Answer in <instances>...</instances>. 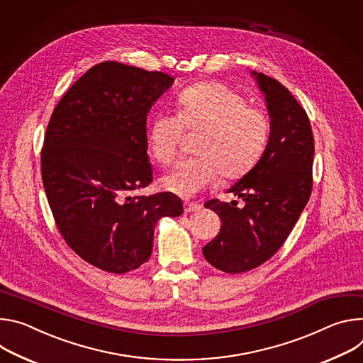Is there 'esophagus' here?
<instances>
[{"mask_svg":"<svg viewBox=\"0 0 363 363\" xmlns=\"http://www.w3.org/2000/svg\"><path fill=\"white\" fill-rule=\"evenodd\" d=\"M184 212L186 213H193V212H199L200 211V205H197V203H190V202H184Z\"/></svg>","mask_w":363,"mask_h":363,"instance_id":"obj_1","label":"esophagus"}]
</instances>
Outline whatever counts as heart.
Here are the masks:
<instances>
[{
	"mask_svg": "<svg viewBox=\"0 0 363 363\" xmlns=\"http://www.w3.org/2000/svg\"><path fill=\"white\" fill-rule=\"evenodd\" d=\"M177 113L160 111L148 128V147L160 161H172L184 131L202 133L197 157L180 160L160 179V187L191 197L212 186L219 173L232 180L247 174L259 160L269 137L268 112L250 105L238 91L216 82L186 88L177 96Z\"/></svg>",
	"mask_w": 363,
	"mask_h": 363,
	"instance_id": "heart-1",
	"label": "heart"
}]
</instances>
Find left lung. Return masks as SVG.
Wrapping results in <instances>:
<instances>
[{
    "label": "left lung",
    "instance_id": "8db88e82",
    "mask_svg": "<svg viewBox=\"0 0 363 363\" xmlns=\"http://www.w3.org/2000/svg\"><path fill=\"white\" fill-rule=\"evenodd\" d=\"M271 118L267 148L257 166L228 191L238 202L209 200L220 232L203 247L206 261L228 272H247L268 261L286 242L313 189L314 140L308 116L277 79L252 72Z\"/></svg>",
    "mask_w": 363,
    "mask_h": 363
}]
</instances>
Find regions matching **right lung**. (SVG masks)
I'll use <instances>...</instances> for the list:
<instances>
[{"instance_id": "obj_1", "label": "right lung", "mask_w": 363, "mask_h": 363, "mask_svg": "<svg viewBox=\"0 0 363 363\" xmlns=\"http://www.w3.org/2000/svg\"><path fill=\"white\" fill-rule=\"evenodd\" d=\"M173 80L102 62L76 80L49 121L42 179L56 226L80 258L106 272L143 265L158 219L183 213L174 194H128L152 182L147 113Z\"/></svg>"}]
</instances>
